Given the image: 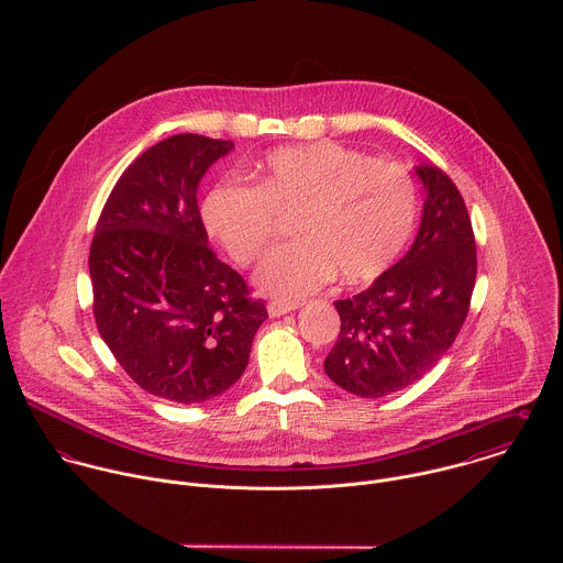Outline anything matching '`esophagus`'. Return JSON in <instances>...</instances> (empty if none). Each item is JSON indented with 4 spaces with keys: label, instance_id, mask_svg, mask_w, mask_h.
Instances as JSON below:
<instances>
[{
    "label": "esophagus",
    "instance_id": "obj_1",
    "mask_svg": "<svg viewBox=\"0 0 563 563\" xmlns=\"http://www.w3.org/2000/svg\"><path fill=\"white\" fill-rule=\"evenodd\" d=\"M295 310H297L295 303H282V301H271V303H268V314H271L273 319H279V317H284V314H290V312H295Z\"/></svg>",
    "mask_w": 563,
    "mask_h": 563
}]
</instances>
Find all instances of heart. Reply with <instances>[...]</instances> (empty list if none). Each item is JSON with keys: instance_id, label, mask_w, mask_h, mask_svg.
Segmentation results:
<instances>
[{"instance_id": "b5f03b06", "label": "heart", "mask_w": 563, "mask_h": 563, "mask_svg": "<svg viewBox=\"0 0 563 563\" xmlns=\"http://www.w3.org/2000/svg\"><path fill=\"white\" fill-rule=\"evenodd\" d=\"M279 217H295L297 241L271 251L255 288L295 303L333 279L362 284L386 273L411 239L418 195L399 164L335 143L273 152L255 186L219 181L201 206L208 234L232 260L251 264L275 236Z\"/></svg>"}]
</instances>
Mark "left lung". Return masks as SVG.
Wrapping results in <instances>:
<instances>
[{
  "mask_svg": "<svg viewBox=\"0 0 563 563\" xmlns=\"http://www.w3.org/2000/svg\"><path fill=\"white\" fill-rule=\"evenodd\" d=\"M416 175L424 206L409 251L371 288L333 303L340 335L324 357V373L362 399L399 393L431 371L471 308L477 246L466 203L438 166H416Z\"/></svg>",
  "mask_w": 563,
  "mask_h": 563,
  "instance_id": "8db88e82",
  "label": "left lung"
}]
</instances>
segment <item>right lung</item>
I'll use <instances>...</instances> for the list:
<instances>
[{
  "label": "right lung",
  "instance_id": "obj_1",
  "mask_svg": "<svg viewBox=\"0 0 563 563\" xmlns=\"http://www.w3.org/2000/svg\"><path fill=\"white\" fill-rule=\"evenodd\" d=\"M232 141L175 134L114 184L90 244L97 329L121 368L164 401L232 388L268 319L241 275L208 246L197 188Z\"/></svg>",
  "mask_w": 563,
  "mask_h": 563
}]
</instances>
